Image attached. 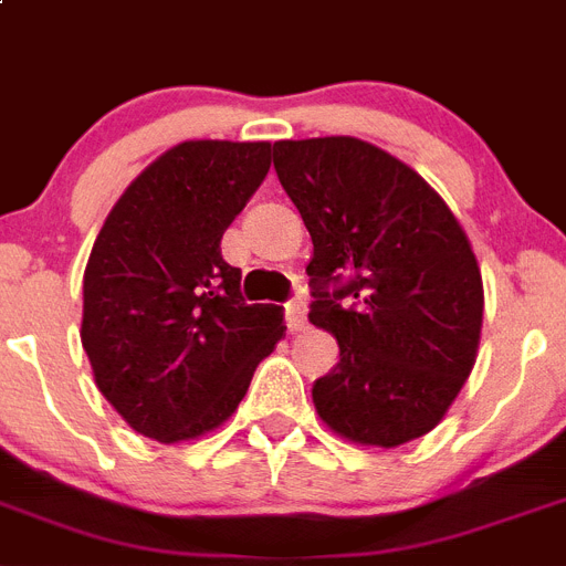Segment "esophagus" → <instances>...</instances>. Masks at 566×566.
<instances>
[{
  "label": "esophagus",
  "mask_w": 566,
  "mask_h": 566,
  "mask_svg": "<svg viewBox=\"0 0 566 566\" xmlns=\"http://www.w3.org/2000/svg\"><path fill=\"white\" fill-rule=\"evenodd\" d=\"M284 318H287L290 331H304V324H307V307H304L302 298H290L284 304Z\"/></svg>",
  "instance_id": "obj_1"
}]
</instances>
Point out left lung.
Here are the masks:
<instances>
[{
	"instance_id": "8db88e82",
	"label": "left lung",
	"mask_w": 566,
	"mask_h": 566,
	"mask_svg": "<svg viewBox=\"0 0 566 566\" xmlns=\"http://www.w3.org/2000/svg\"><path fill=\"white\" fill-rule=\"evenodd\" d=\"M311 233V322L338 365L313 405L338 436L399 447L444 419L475 365L484 290L464 230L405 161L353 136L276 142Z\"/></svg>"
}]
</instances>
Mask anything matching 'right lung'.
Segmentation results:
<instances>
[{
	"instance_id": "add662e5",
	"label": "right lung",
	"mask_w": 566,
	"mask_h": 566,
	"mask_svg": "<svg viewBox=\"0 0 566 566\" xmlns=\"http://www.w3.org/2000/svg\"><path fill=\"white\" fill-rule=\"evenodd\" d=\"M270 170L268 142H181L122 193L85 268L82 347L96 387L147 439H196L239 407L282 338L248 304L222 235Z\"/></svg>"
}]
</instances>
